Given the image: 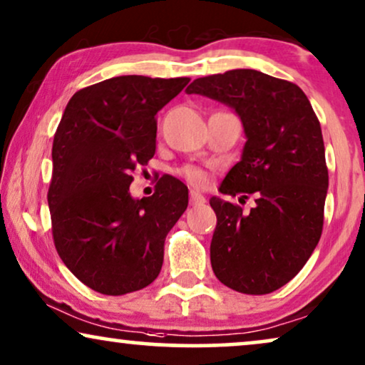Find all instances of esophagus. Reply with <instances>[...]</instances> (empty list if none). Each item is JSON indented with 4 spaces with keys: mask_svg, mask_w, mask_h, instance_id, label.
<instances>
[{
    "mask_svg": "<svg viewBox=\"0 0 365 365\" xmlns=\"http://www.w3.org/2000/svg\"><path fill=\"white\" fill-rule=\"evenodd\" d=\"M202 203H205V197H203L200 192L192 190L190 192V205H202Z\"/></svg>",
    "mask_w": 365,
    "mask_h": 365,
    "instance_id": "1",
    "label": "esophagus"
}]
</instances>
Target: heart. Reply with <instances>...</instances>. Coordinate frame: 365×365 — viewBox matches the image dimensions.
<instances>
[{"mask_svg":"<svg viewBox=\"0 0 365 365\" xmlns=\"http://www.w3.org/2000/svg\"><path fill=\"white\" fill-rule=\"evenodd\" d=\"M182 175L188 180V182L193 183V185H197V187H203L207 183V173L197 167L182 168Z\"/></svg>","mask_w":365,"mask_h":365,"instance_id":"heart-1","label":"heart"}]
</instances>
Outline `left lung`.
<instances>
[{
    "label": "left lung",
    "instance_id": "1",
    "mask_svg": "<svg viewBox=\"0 0 365 365\" xmlns=\"http://www.w3.org/2000/svg\"><path fill=\"white\" fill-rule=\"evenodd\" d=\"M185 91L220 101L239 116L245 145L218 192L257 197L249 213L210 198L217 215L212 269L237 292H274L299 274L322 233L329 173L312 105L297 85L257 70L197 78Z\"/></svg>",
    "mask_w": 365,
    "mask_h": 365
}]
</instances>
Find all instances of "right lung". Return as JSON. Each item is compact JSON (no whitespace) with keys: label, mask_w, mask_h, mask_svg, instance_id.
<instances>
[{"label":"right lung","mask_w":365,"mask_h":365,"mask_svg":"<svg viewBox=\"0 0 365 365\" xmlns=\"http://www.w3.org/2000/svg\"><path fill=\"white\" fill-rule=\"evenodd\" d=\"M190 78L115 76L76 91L53 140L48 190L53 240L73 275L105 295L157 279L167 233L187 210L188 190L165 177L133 198L130 175L155 155V115Z\"/></svg>","instance_id":"obj_1"}]
</instances>
